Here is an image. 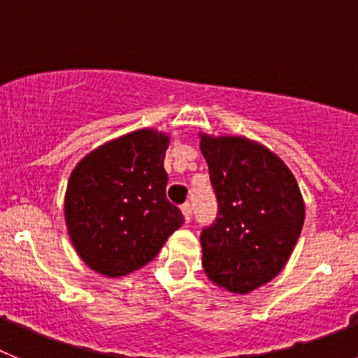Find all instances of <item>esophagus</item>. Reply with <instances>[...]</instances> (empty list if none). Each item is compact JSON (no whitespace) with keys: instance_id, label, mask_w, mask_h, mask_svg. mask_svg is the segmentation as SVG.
Returning <instances> with one entry per match:
<instances>
[{"instance_id":"esophagus-1","label":"esophagus","mask_w":358,"mask_h":358,"mask_svg":"<svg viewBox=\"0 0 358 358\" xmlns=\"http://www.w3.org/2000/svg\"><path fill=\"white\" fill-rule=\"evenodd\" d=\"M181 211L182 215H185L186 220H192V204H189V202H185V204H182Z\"/></svg>"}]
</instances>
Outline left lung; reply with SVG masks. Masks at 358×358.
Instances as JSON below:
<instances>
[{"mask_svg":"<svg viewBox=\"0 0 358 358\" xmlns=\"http://www.w3.org/2000/svg\"><path fill=\"white\" fill-rule=\"evenodd\" d=\"M217 195V218L202 227V267L218 287L248 294L285 267L305 220L301 192L287 164L238 136L201 134Z\"/></svg>","mask_w":358,"mask_h":358,"instance_id":"obj_1","label":"left lung"}]
</instances>
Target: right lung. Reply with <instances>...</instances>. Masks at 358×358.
Returning a JSON list of instances; mask_svg holds the SVG:
<instances>
[{"instance_id": "right-lung-1", "label": "right lung", "mask_w": 358, "mask_h": 358, "mask_svg": "<svg viewBox=\"0 0 358 358\" xmlns=\"http://www.w3.org/2000/svg\"><path fill=\"white\" fill-rule=\"evenodd\" d=\"M169 141L141 129L98 147L71 172L66 224L78 256L96 273L118 278L138 271L185 222L166 199Z\"/></svg>"}]
</instances>
